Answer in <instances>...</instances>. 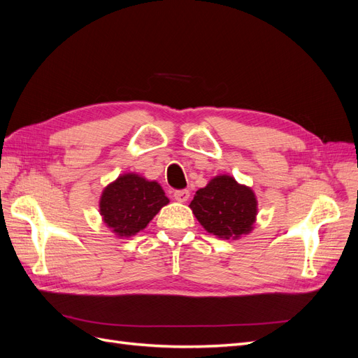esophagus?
I'll return each mask as SVG.
<instances>
[{
	"label": "esophagus",
	"instance_id": "34e87169",
	"mask_svg": "<svg viewBox=\"0 0 358 358\" xmlns=\"http://www.w3.org/2000/svg\"><path fill=\"white\" fill-rule=\"evenodd\" d=\"M191 196V192L188 189H180V191H175V194H173V197H175L176 201H180V203H185L188 201Z\"/></svg>",
	"mask_w": 358,
	"mask_h": 358
}]
</instances>
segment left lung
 I'll return each mask as SVG.
<instances>
[{
    "label": "left lung",
    "mask_w": 358,
    "mask_h": 358,
    "mask_svg": "<svg viewBox=\"0 0 358 358\" xmlns=\"http://www.w3.org/2000/svg\"><path fill=\"white\" fill-rule=\"evenodd\" d=\"M189 208L206 231L237 241L254 230L258 201L252 188L230 175H220L196 192Z\"/></svg>",
    "instance_id": "obj_1"
}]
</instances>
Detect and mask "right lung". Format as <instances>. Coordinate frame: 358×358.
Wrapping results in <instances>:
<instances>
[{"instance_id": "right-lung-1", "label": "right lung", "mask_w": 358, "mask_h": 358, "mask_svg": "<svg viewBox=\"0 0 358 358\" xmlns=\"http://www.w3.org/2000/svg\"><path fill=\"white\" fill-rule=\"evenodd\" d=\"M169 201L158 182L124 173L103 189L99 206L107 229L117 237H131L145 230Z\"/></svg>"}]
</instances>
